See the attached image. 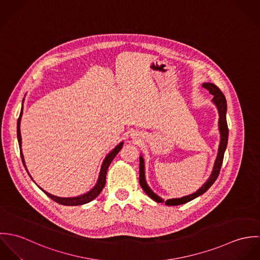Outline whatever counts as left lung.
I'll return each mask as SVG.
<instances>
[{
  "mask_svg": "<svg viewBox=\"0 0 260 260\" xmlns=\"http://www.w3.org/2000/svg\"><path fill=\"white\" fill-rule=\"evenodd\" d=\"M202 87L207 89L209 91V93L213 95L212 102L217 107L218 115H219L218 129H219V133H220V142H219L218 153H217V157H216L215 162H214L212 172H211L209 178L207 179V181L201 186L196 192H194L192 194H189V195H186L183 197H180V198H172V199H168V200L164 201L160 196H158L156 193H154L152 191V189L147 184L146 177H145L144 158H143L142 155H140V157H139V161H140V163H139V182H140V185L149 197L151 199H153L154 201L158 202V203H165L166 205H169V206L181 205V204L187 203V202L195 199L196 197L202 195L203 193H205L211 187V185L215 182V180L217 179V177L219 175L220 168H221V165H222L224 152H225L226 147H227V141H228V127H227V121H226L227 103H226V99H225V96L223 95L222 92L214 84H212V83H203Z\"/></svg>",
  "mask_w": 260,
  "mask_h": 260,
  "instance_id": "left-lung-1",
  "label": "left lung"
}]
</instances>
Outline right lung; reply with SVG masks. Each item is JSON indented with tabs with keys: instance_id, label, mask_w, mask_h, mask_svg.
I'll list each match as a JSON object with an SVG mask.
<instances>
[{
	"instance_id": "1",
	"label": "right lung",
	"mask_w": 260,
	"mask_h": 260,
	"mask_svg": "<svg viewBox=\"0 0 260 260\" xmlns=\"http://www.w3.org/2000/svg\"><path fill=\"white\" fill-rule=\"evenodd\" d=\"M23 102H24V99H23ZM22 115H23V105H22V109H21V113H20V116H19V119H18V122H17V137H18V142H19V146H20V153H21V157H22V161H23V164L29 174V176L32 178V176L30 175L27 167H26V163H25V159H24V155L22 153V137H21V130H20V125H21V118H22ZM123 141L120 142L116 147L114 149H112L111 151L106 155V157L104 158L103 162H102V165H101V169H100V172H99V176H98V180L96 182V184L94 185V187L92 189H90L88 192L84 193V194H81V195H78V196H75V197H60V196H56V195H53L49 192H47L46 190H44L43 188H41L40 186L37 185L48 197H50L52 200L56 201L57 203L59 204H62V205H67V206H77V205H83V204H86V203H89L91 202L92 200H94L100 193L101 191L103 190L104 186L106 184V175H107V170L109 168V165L111 164L113 159L115 158V156L119 153V151L123 147ZM33 180V178H32ZM34 181V180H33ZM35 182V181H34ZM37 184V183H35Z\"/></svg>"
}]
</instances>
